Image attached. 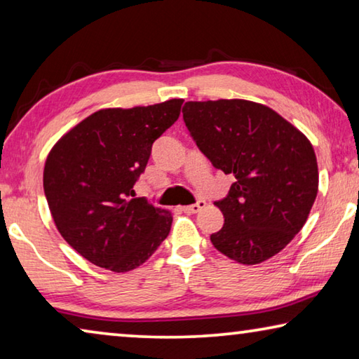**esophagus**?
<instances>
[{"label": "esophagus", "instance_id": "esophagus-1", "mask_svg": "<svg viewBox=\"0 0 359 359\" xmlns=\"http://www.w3.org/2000/svg\"><path fill=\"white\" fill-rule=\"evenodd\" d=\"M205 208V201L204 199H199L198 203H194L191 205H185V208H182V210L187 212V214H198L199 210H203Z\"/></svg>", "mask_w": 359, "mask_h": 359}]
</instances>
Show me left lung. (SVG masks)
I'll use <instances>...</instances> for the list:
<instances>
[{
    "instance_id": "left-lung-1",
    "label": "left lung",
    "mask_w": 359,
    "mask_h": 359,
    "mask_svg": "<svg viewBox=\"0 0 359 359\" xmlns=\"http://www.w3.org/2000/svg\"><path fill=\"white\" fill-rule=\"evenodd\" d=\"M184 121L212 165L236 182L215 205L223 228L218 252L259 264L299 233L318 191V165L302 133L271 107L247 100L188 101Z\"/></svg>"
}]
</instances>
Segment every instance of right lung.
Wrapping results in <instances>:
<instances>
[{
  "label": "right lung",
  "mask_w": 359,
  "mask_h": 359,
  "mask_svg": "<svg viewBox=\"0 0 359 359\" xmlns=\"http://www.w3.org/2000/svg\"><path fill=\"white\" fill-rule=\"evenodd\" d=\"M182 102L101 109L52 147L44 166L48 209L63 239L90 263L128 272L168 238L171 212L135 198L133 187Z\"/></svg>",
  "instance_id": "right-lung-1"
}]
</instances>
